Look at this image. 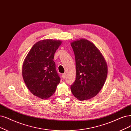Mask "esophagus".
I'll return each mask as SVG.
<instances>
[{
  "label": "esophagus",
  "instance_id": "obj_1",
  "mask_svg": "<svg viewBox=\"0 0 131 131\" xmlns=\"http://www.w3.org/2000/svg\"><path fill=\"white\" fill-rule=\"evenodd\" d=\"M62 79H64L66 78V74L65 73L62 74Z\"/></svg>",
  "mask_w": 131,
  "mask_h": 131
}]
</instances>
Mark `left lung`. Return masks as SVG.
Segmentation results:
<instances>
[{
    "label": "left lung",
    "instance_id": "1",
    "mask_svg": "<svg viewBox=\"0 0 131 131\" xmlns=\"http://www.w3.org/2000/svg\"><path fill=\"white\" fill-rule=\"evenodd\" d=\"M75 59L76 78L71 85L72 93L80 100L94 97L103 87L107 66L101 53L88 40L71 42Z\"/></svg>",
    "mask_w": 131,
    "mask_h": 131
}]
</instances>
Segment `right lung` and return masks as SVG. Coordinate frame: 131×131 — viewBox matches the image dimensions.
<instances>
[{"label":"right lung","instance_id":"add662e5","mask_svg":"<svg viewBox=\"0 0 131 131\" xmlns=\"http://www.w3.org/2000/svg\"><path fill=\"white\" fill-rule=\"evenodd\" d=\"M61 43L51 39L38 41L24 60L22 69L24 82L31 92L41 99L51 96L60 81L53 59Z\"/></svg>","mask_w":131,"mask_h":131}]
</instances>
